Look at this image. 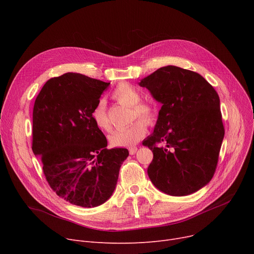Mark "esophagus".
<instances>
[{
    "label": "esophagus",
    "mask_w": 254,
    "mask_h": 254,
    "mask_svg": "<svg viewBox=\"0 0 254 254\" xmlns=\"http://www.w3.org/2000/svg\"><path fill=\"white\" fill-rule=\"evenodd\" d=\"M137 150H138L137 147H130V148L128 149V152H129L130 155H132V154H135V153L137 152Z\"/></svg>",
    "instance_id": "1"
}]
</instances>
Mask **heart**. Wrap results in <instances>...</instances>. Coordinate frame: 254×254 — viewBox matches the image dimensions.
<instances>
[{
	"label": "heart",
	"mask_w": 254,
	"mask_h": 254,
	"mask_svg": "<svg viewBox=\"0 0 254 254\" xmlns=\"http://www.w3.org/2000/svg\"><path fill=\"white\" fill-rule=\"evenodd\" d=\"M112 98L119 104L130 107V118L137 120L125 128L114 130L109 136L111 145L115 147H129L137 144L146 135V125H153L157 118V107L147 101H141L140 91L129 83L124 82L116 86L112 92ZM91 118L96 127L103 131H110L112 125L107 114L106 104L103 100L99 101L91 111Z\"/></svg>",
	"instance_id": "1"
}]
</instances>
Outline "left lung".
<instances>
[{
  "mask_svg": "<svg viewBox=\"0 0 254 254\" xmlns=\"http://www.w3.org/2000/svg\"><path fill=\"white\" fill-rule=\"evenodd\" d=\"M163 104L153 134L147 173L170 195H188L210 182L216 171L224 127L219 97L199 74L175 65L157 69L139 83Z\"/></svg>",
  "mask_w": 254,
  "mask_h": 254,
  "instance_id": "obj_1",
  "label": "left lung"
}]
</instances>
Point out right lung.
<instances>
[{"mask_svg": "<svg viewBox=\"0 0 254 254\" xmlns=\"http://www.w3.org/2000/svg\"><path fill=\"white\" fill-rule=\"evenodd\" d=\"M110 83L82 74L49 79L36 98L32 149L40 155L51 190L76 206L97 207L108 199L126 148L108 149L91 111Z\"/></svg>", "mask_w": 254, "mask_h": 254, "instance_id": "right-lung-1", "label": "right lung"}]
</instances>
